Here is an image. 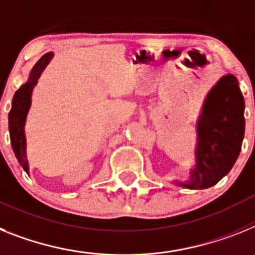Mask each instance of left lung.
<instances>
[{
  "instance_id": "obj_1",
  "label": "left lung",
  "mask_w": 255,
  "mask_h": 255,
  "mask_svg": "<svg viewBox=\"0 0 255 255\" xmlns=\"http://www.w3.org/2000/svg\"><path fill=\"white\" fill-rule=\"evenodd\" d=\"M244 110L245 101L236 76L224 75L207 95L197 122L196 167L190 171V180L179 185L206 189L230 172L243 144Z\"/></svg>"
}]
</instances>
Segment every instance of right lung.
I'll return each mask as SVG.
<instances>
[{
	"mask_svg": "<svg viewBox=\"0 0 255 255\" xmlns=\"http://www.w3.org/2000/svg\"><path fill=\"white\" fill-rule=\"evenodd\" d=\"M51 58H53V53H48V54L42 55L40 61L33 66L31 74H29L28 81L15 92L11 110L8 113V131H10L12 150H14L18 162L24 168L27 174H28V160H27V155H25V117H27L29 105H31V95L33 87L36 85L37 79L40 78V75L48 66Z\"/></svg>",
	"mask_w": 255,
	"mask_h": 255,
	"instance_id": "1",
	"label": "right lung"
}]
</instances>
